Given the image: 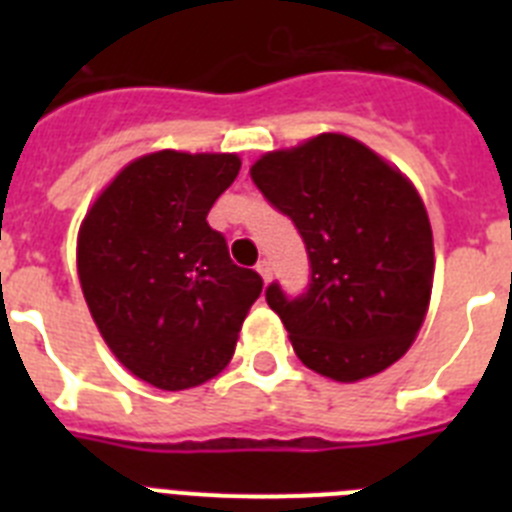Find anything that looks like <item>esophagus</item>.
I'll return each mask as SVG.
<instances>
[{
  "instance_id": "34e87169",
  "label": "esophagus",
  "mask_w": 512,
  "mask_h": 512,
  "mask_svg": "<svg viewBox=\"0 0 512 512\" xmlns=\"http://www.w3.org/2000/svg\"><path fill=\"white\" fill-rule=\"evenodd\" d=\"M256 271H259L261 279H264V282H269V279H271V264H269V261L261 259L259 264H256Z\"/></svg>"
}]
</instances>
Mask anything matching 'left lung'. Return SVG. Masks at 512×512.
I'll return each mask as SVG.
<instances>
[{
	"label": "left lung",
	"instance_id": "obj_1",
	"mask_svg": "<svg viewBox=\"0 0 512 512\" xmlns=\"http://www.w3.org/2000/svg\"><path fill=\"white\" fill-rule=\"evenodd\" d=\"M251 179L307 248V292L266 287L302 364L359 382L405 356L433 287L431 223L408 176L359 140L323 133L261 156Z\"/></svg>",
	"mask_w": 512,
	"mask_h": 512
}]
</instances>
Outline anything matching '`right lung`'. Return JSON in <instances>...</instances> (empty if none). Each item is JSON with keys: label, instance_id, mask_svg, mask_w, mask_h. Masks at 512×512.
Instances as JSON below:
<instances>
[{"label": "right lung", "instance_id": "obj_1", "mask_svg": "<svg viewBox=\"0 0 512 512\" xmlns=\"http://www.w3.org/2000/svg\"><path fill=\"white\" fill-rule=\"evenodd\" d=\"M238 171L235 153H148L112 179L79 228L76 266L94 323L117 361L158 390L223 372L264 287L207 225Z\"/></svg>", "mask_w": 512, "mask_h": 512}]
</instances>
